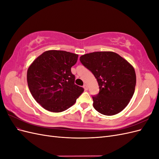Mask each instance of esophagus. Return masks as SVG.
I'll return each instance as SVG.
<instances>
[{"instance_id": "esophagus-1", "label": "esophagus", "mask_w": 159, "mask_h": 159, "mask_svg": "<svg viewBox=\"0 0 159 159\" xmlns=\"http://www.w3.org/2000/svg\"><path fill=\"white\" fill-rule=\"evenodd\" d=\"M83 87H84V89H85V91H87V90L88 89V86H87V85H86V84H84V85H83Z\"/></svg>"}]
</instances>
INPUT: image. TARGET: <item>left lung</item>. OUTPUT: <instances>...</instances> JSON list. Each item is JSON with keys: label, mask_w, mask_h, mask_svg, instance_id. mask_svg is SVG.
<instances>
[{"label": "left lung", "mask_w": 159, "mask_h": 159, "mask_svg": "<svg viewBox=\"0 0 159 159\" xmlns=\"http://www.w3.org/2000/svg\"><path fill=\"white\" fill-rule=\"evenodd\" d=\"M80 60L98 81L99 92L92 96L95 109L110 116L125 108L135 89L133 67L113 52L89 53L81 56Z\"/></svg>", "instance_id": "1"}]
</instances>
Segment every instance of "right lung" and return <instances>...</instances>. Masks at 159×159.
<instances>
[{
    "instance_id": "obj_1",
    "label": "right lung",
    "mask_w": 159,
    "mask_h": 159,
    "mask_svg": "<svg viewBox=\"0 0 159 159\" xmlns=\"http://www.w3.org/2000/svg\"><path fill=\"white\" fill-rule=\"evenodd\" d=\"M78 55L62 50L44 52L27 71V82L33 98L51 112L64 111L73 105L84 88L75 84L71 68Z\"/></svg>"
}]
</instances>
